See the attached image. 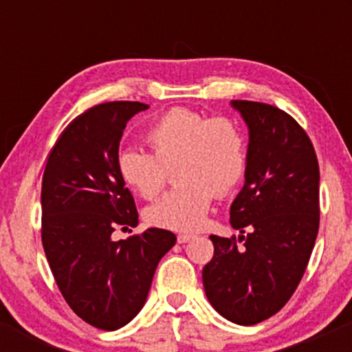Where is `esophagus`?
I'll return each mask as SVG.
<instances>
[{
	"label": "esophagus",
	"mask_w": 352,
	"mask_h": 352,
	"mask_svg": "<svg viewBox=\"0 0 352 352\" xmlns=\"http://www.w3.org/2000/svg\"><path fill=\"white\" fill-rule=\"evenodd\" d=\"M194 239V235H190V233H180L179 236H177V242L179 243H187L190 242V240Z\"/></svg>",
	"instance_id": "1"
}]
</instances>
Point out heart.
Wrapping results in <instances>:
<instances>
[{
	"label": "heart",
	"instance_id": "obj_1",
	"mask_svg": "<svg viewBox=\"0 0 352 352\" xmlns=\"http://www.w3.org/2000/svg\"><path fill=\"white\" fill-rule=\"evenodd\" d=\"M151 153L127 148L117 156L122 182L143 199H155L168 180L179 186L146 209L151 225L177 232L202 226L212 199L232 194L247 172V140L239 124L190 109H172L146 133Z\"/></svg>",
	"mask_w": 352,
	"mask_h": 352
}]
</instances>
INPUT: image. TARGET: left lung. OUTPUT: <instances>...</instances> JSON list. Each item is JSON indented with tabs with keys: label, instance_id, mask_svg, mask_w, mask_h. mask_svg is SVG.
<instances>
[{
	"label": "left lung",
	"instance_id": "left-lung-1",
	"mask_svg": "<svg viewBox=\"0 0 352 352\" xmlns=\"http://www.w3.org/2000/svg\"><path fill=\"white\" fill-rule=\"evenodd\" d=\"M248 127L245 184L230 208L236 239L211 235L202 269L206 296L219 315L254 325L278 314L305 274L320 223V170L314 144L285 110L233 100Z\"/></svg>",
	"mask_w": 352,
	"mask_h": 352
}]
</instances>
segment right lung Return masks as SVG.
<instances>
[{"mask_svg": "<svg viewBox=\"0 0 352 352\" xmlns=\"http://www.w3.org/2000/svg\"><path fill=\"white\" fill-rule=\"evenodd\" d=\"M148 105L107 102L69 122L42 177V245L71 310L87 324L117 330L141 311L160 258L177 242L148 228L113 242L119 226H136L133 194L117 172L127 120Z\"/></svg>", "mask_w": 352, "mask_h": 352, "instance_id": "add662e5", "label": "right lung"}]
</instances>
